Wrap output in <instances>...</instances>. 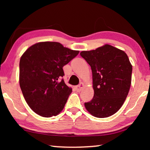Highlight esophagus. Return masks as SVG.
Here are the masks:
<instances>
[{
	"label": "esophagus",
	"mask_w": 150,
	"mask_h": 150,
	"mask_svg": "<svg viewBox=\"0 0 150 150\" xmlns=\"http://www.w3.org/2000/svg\"><path fill=\"white\" fill-rule=\"evenodd\" d=\"M83 87H84V84H83V83H81L79 85H77V86H76V87H75V88L76 91H78V92H79V91H81V90L83 89Z\"/></svg>",
	"instance_id": "esophagus-1"
}]
</instances>
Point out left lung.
Listing matches in <instances>:
<instances>
[{"mask_svg":"<svg viewBox=\"0 0 150 150\" xmlns=\"http://www.w3.org/2000/svg\"><path fill=\"white\" fill-rule=\"evenodd\" d=\"M80 55L93 73L94 96L85 103L86 109L97 118L112 116L122 106L130 90L132 66L128 55L108 44Z\"/></svg>","mask_w":150,"mask_h":150,"instance_id":"obj_1","label":"left lung"}]
</instances>
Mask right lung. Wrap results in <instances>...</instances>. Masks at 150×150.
<instances>
[{
  "label": "right lung",
  "mask_w": 150,
  "mask_h": 150,
  "mask_svg": "<svg viewBox=\"0 0 150 150\" xmlns=\"http://www.w3.org/2000/svg\"><path fill=\"white\" fill-rule=\"evenodd\" d=\"M79 53L60 43L45 42L32 45L22 55L20 86L34 112L49 118L62 112L72 92L62 79L63 67Z\"/></svg>",
  "instance_id": "obj_1"
}]
</instances>
